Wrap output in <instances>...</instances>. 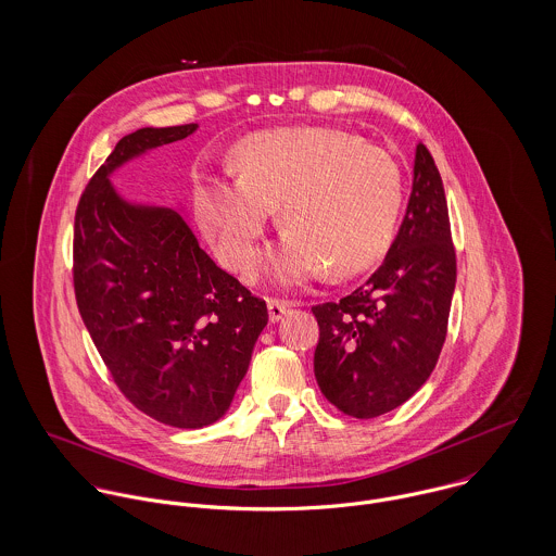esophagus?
Wrapping results in <instances>:
<instances>
[{"mask_svg":"<svg viewBox=\"0 0 556 556\" xmlns=\"http://www.w3.org/2000/svg\"><path fill=\"white\" fill-rule=\"evenodd\" d=\"M291 302H285V300H267V308H269V318L274 323H278L280 318L285 317L289 311H291Z\"/></svg>","mask_w":556,"mask_h":556,"instance_id":"1","label":"esophagus"}]
</instances>
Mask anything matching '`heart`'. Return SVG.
I'll return each instance as SVG.
<instances>
[{
    "instance_id": "obj_1",
    "label": "heart",
    "mask_w": 556,
    "mask_h": 556,
    "mask_svg": "<svg viewBox=\"0 0 556 556\" xmlns=\"http://www.w3.org/2000/svg\"><path fill=\"white\" fill-rule=\"evenodd\" d=\"M238 177L201 175L192 205L220 258L250 276L274 207L287 231L269 254V274L300 282L327 267L351 276L386 254L402 207L396 162L342 130L263 132L233 160Z\"/></svg>"
}]
</instances>
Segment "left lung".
I'll return each instance as SVG.
<instances>
[{
    "label": "left lung",
    "instance_id": "8db88e82",
    "mask_svg": "<svg viewBox=\"0 0 556 556\" xmlns=\"http://www.w3.org/2000/svg\"><path fill=\"white\" fill-rule=\"evenodd\" d=\"M454 287L447 199L419 143L406 214L383 265L351 295L313 308L323 396L357 419L379 417L413 396L441 355Z\"/></svg>",
    "mask_w": 556,
    "mask_h": 556
}]
</instances>
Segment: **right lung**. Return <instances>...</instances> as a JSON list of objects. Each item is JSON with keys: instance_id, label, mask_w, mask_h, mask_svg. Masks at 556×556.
<instances>
[{"instance_id": "1", "label": "right lung", "mask_w": 556, "mask_h": 556, "mask_svg": "<svg viewBox=\"0 0 556 556\" xmlns=\"http://www.w3.org/2000/svg\"><path fill=\"white\" fill-rule=\"evenodd\" d=\"M197 124L119 139L89 179L75 216V295L113 381L173 428L218 421L248 372L267 306L199 245L186 218L124 201L109 175Z\"/></svg>"}]
</instances>
